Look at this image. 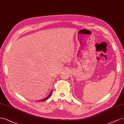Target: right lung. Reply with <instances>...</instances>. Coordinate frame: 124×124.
I'll return each instance as SVG.
<instances>
[{"label": "right lung", "mask_w": 124, "mask_h": 124, "mask_svg": "<svg viewBox=\"0 0 124 124\" xmlns=\"http://www.w3.org/2000/svg\"><path fill=\"white\" fill-rule=\"evenodd\" d=\"M51 93H52V91H51V93H50V94H49V95L48 97H47L46 98H45L44 99H43V100H38V101H38V102H39V101H46V100H47L49 98H50V96H51Z\"/></svg>", "instance_id": "obj_1"}]
</instances>
